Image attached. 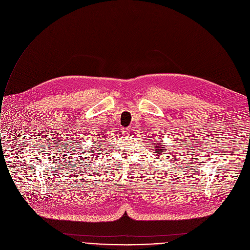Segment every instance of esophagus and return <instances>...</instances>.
Returning a JSON list of instances; mask_svg holds the SVG:
<instances>
[{
    "label": "esophagus",
    "mask_w": 250,
    "mask_h": 250,
    "mask_svg": "<svg viewBox=\"0 0 250 250\" xmlns=\"http://www.w3.org/2000/svg\"><path fill=\"white\" fill-rule=\"evenodd\" d=\"M121 133L123 135H127L129 133V129L128 128H121Z\"/></svg>",
    "instance_id": "1"
}]
</instances>
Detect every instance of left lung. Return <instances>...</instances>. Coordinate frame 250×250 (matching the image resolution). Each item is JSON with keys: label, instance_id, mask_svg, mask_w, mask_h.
I'll return each mask as SVG.
<instances>
[{"label": "left lung", "instance_id": "8db88e82", "mask_svg": "<svg viewBox=\"0 0 250 250\" xmlns=\"http://www.w3.org/2000/svg\"><path fill=\"white\" fill-rule=\"evenodd\" d=\"M152 147H153V149H154V153H155V155H160V158H162V157H167V154H165L166 152H164V146H163V144H161L160 142L158 143V144H154L153 146H152ZM159 152V154H157L156 153Z\"/></svg>", "mask_w": 250, "mask_h": 250}]
</instances>
